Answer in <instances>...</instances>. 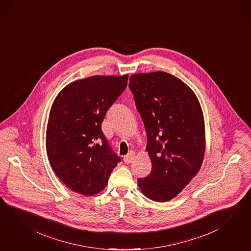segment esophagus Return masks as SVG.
Wrapping results in <instances>:
<instances>
[{
	"mask_svg": "<svg viewBox=\"0 0 251 251\" xmlns=\"http://www.w3.org/2000/svg\"><path fill=\"white\" fill-rule=\"evenodd\" d=\"M134 158H135V152L134 151H130L129 153L124 157V162H126V163H130V162H133Z\"/></svg>",
	"mask_w": 251,
	"mask_h": 251,
	"instance_id": "1",
	"label": "esophagus"
}]
</instances>
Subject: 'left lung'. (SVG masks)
<instances>
[{"mask_svg":"<svg viewBox=\"0 0 251 251\" xmlns=\"http://www.w3.org/2000/svg\"><path fill=\"white\" fill-rule=\"evenodd\" d=\"M129 88L147 133L151 171L138 179L140 191L154 201H169L197 176L205 153V126L194 91L171 74L130 76Z\"/></svg>","mask_w":251,"mask_h":251,"instance_id":"1","label":"left lung"}]
</instances>
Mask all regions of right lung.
<instances>
[{"label": "right lung", "mask_w": 251, "mask_h": 251, "mask_svg": "<svg viewBox=\"0 0 251 251\" xmlns=\"http://www.w3.org/2000/svg\"><path fill=\"white\" fill-rule=\"evenodd\" d=\"M128 75H93L62 89L50 112L46 151L52 170L71 190L94 196L105 188L121 161L108 144L101 123L127 86Z\"/></svg>", "instance_id": "add662e5"}]
</instances>
